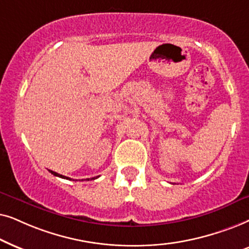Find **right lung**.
Masks as SVG:
<instances>
[{
    "mask_svg": "<svg viewBox=\"0 0 249 249\" xmlns=\"http://www.w3.org/2000/svg\"><path fill=\"white\" fill-rule=\"evenodd\" d=\"M49 172H50V173H51V174L55 175V177H59V178H67V180L69 178L64 177V175H61V174H59V173H55V172H53V171H50V170H49ZM94 178H92V180H94ZM86 180H89V178H86Z\"/></svg>",
    "mask_w": 249,
    "mask_h": 249,
    "instance_id": "1",
    "label": "right lung"
}]
</instances>
